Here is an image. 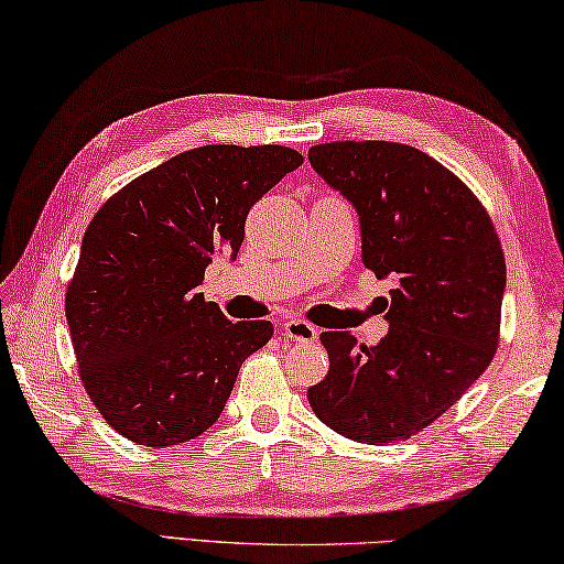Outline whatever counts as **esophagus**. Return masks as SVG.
Instances as JSON below:
<instances>
[{
  "mask_svg": "<svg viewBox=\"0 0 564 564\" xmlns=\"http://www.w3.org/2000/svg\"><path fill=\"white\" fill-rule=\"evenodd\" d=\"M284 337L288 339H292V343H304V345H312V343H317V327L315 325H310V322H304V319H290V322H284Z\"/></svg>",
  "mask_w": 564,
  "mask_h": 564,
  "instance_id": "1",
  "label": "esophagus"
}]
</instances>
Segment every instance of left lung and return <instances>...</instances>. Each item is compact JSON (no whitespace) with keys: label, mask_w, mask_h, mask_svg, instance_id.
Instances as JSON below:
<instances>
[{"label":"left lung","mask_w":564,"mask_h":564,"mask_svg":"<svg viewBox=\"0 0 564 564\" xmlns=\"http://www.w3.org/2000/svg\"><path fill=\"white\" fill-rule=\"evenodd\" d=\"M310 162L355 205L362 264L394 280L380 345L319 335L329 369L307 390L310 408L347 440H410L492 362L507 274L500 237L475 192L410 144L327 142Z\"/></svg>","instance_id":"left-lung-1"}]
</instances>
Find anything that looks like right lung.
Wrapping results in <instances>:
<instances>
[{
	"instance_id": "add662e5",
	"label": "right lung",
	"mask_w": 564,
	"mask_h": 564,
	"mask_svg": "<svg viewBox=\"0 0 564 564\" xmlns=\"http://www.w3.org/2000/svg\"><path fill=\"white\" fill-rule=\"evenodd\" d=\"M304 156L280 144H205L115 192L91 217L64 294L85 392L107 424L144 447L209 430L239 367L272 322H232L197 288L237 257L245 219Z\"/></svg>"
}]
</instances>
